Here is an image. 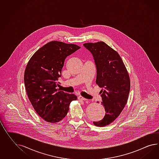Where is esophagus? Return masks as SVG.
<instances>
[{
	"instance_id": "34e87169",
	"label": "esophagus",
	"mask_w": 159,
	"mask_h": 159,
	"mask_svg": "<svg viewBox=\"0 0 159 159\" xmlns=\"http://www.w3.org/2000/svg\"><path fill=\"white\" fill-rule=\"evenodd\" d=\"M78 99L80 100H82V101H87L88 100L86 98H85L82 97L81 96H79L78 97Z\"/></svg>"
}]
</instances>
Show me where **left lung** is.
I'll return each mask as SVG.
<instances>
[{"instance_id": "8db88e82", "label": "left lung", "mask_w": 159, "mask_h": 159, "mask_svg": "<svg viewBox=\"0 0 159 159\" xmlns=\"http://www.w3.org/2000/svg\"><path fill=\"white\" fill-rule=\"evenodd\" d=\"M84 46L92 53L96 67V83L102 88V104L106 115L95 126H106L114 122L126 104L130 80L126 68L118 52L104 42L88 43Z\"/></svg>"}]
</instances>
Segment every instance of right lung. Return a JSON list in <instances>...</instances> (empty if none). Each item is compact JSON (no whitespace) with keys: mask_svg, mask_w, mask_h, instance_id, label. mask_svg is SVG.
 I'll return each mask as SVG.
<instances>
[{"mask_svg":"<svg viewBox=\"0 0 159 159\" xmlns=\"http://www.w3.org/2000/svg\"><path fill=\"white\" fill-rule=\"evenodd\" d=\"M81 47L61 41H51L37 51L25 71L29 99L37 114L46 122L57 123L65 117L74 94L57 90V82L66 58Z\"/></svg>","mask_w":159,"mask_h":159,"instance_id":"1","label":"right lung"}]
</instances>
